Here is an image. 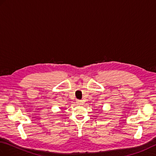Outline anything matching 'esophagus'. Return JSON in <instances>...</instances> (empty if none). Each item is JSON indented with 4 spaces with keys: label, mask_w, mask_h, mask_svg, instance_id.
<instances>
[{
    "label": "esophagus",
    "mask_w": 156,
    "mask_h": 156,
    "mask_svg": "<svg viewBox=\"0 0 156 156\" xmlns=\"http://www.w3.org/2000/svg\"><path fill=\"white\" fill-rule=\"evenodd\" d=\"M77 105H81L82 101L81 100H77Z\"/></svg>",
    "instance_id": "esophagus-1"
}]
</instances>
